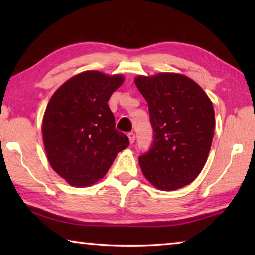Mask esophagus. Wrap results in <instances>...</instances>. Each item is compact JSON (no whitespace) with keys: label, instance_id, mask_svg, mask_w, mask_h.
<instances>
[{"label":"esophagus","instance_id":"1","mask_svg":"<svg viewBox=\"0 0 255 255\" xmlns=\"http://www.w3.org/2000/svg\"><path fill=\"white\" fill-rule=\"evenodd\" d=\"M128 138H129V141H130V144H133V141L136 139L135 132H128Z\"/></svg>","mask_w":255,"mask_h":255}]
</instances>
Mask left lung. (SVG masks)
<instances>
[{
    "mask_svg": "<svg viewBox=\"0 0 255 255\" xmlns=\"http://www.w3.org/2000/svg\"><path fill=\"white\" fill-rule=\"evenodd\" d=\"M147 101L153 141L138 157L154 187L173 191L191 183L205 166L215 130L213 103L199 85L173 73L138 76Z\"/></svg>",
    "mask_w": 255,
    "mask_h": 255,
    "instance_id": "8db88e82",
    "label": "left lung"
}]
</instances>
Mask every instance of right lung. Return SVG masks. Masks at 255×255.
Wrapping results in <instances>:
<instances>
[{"label": "right lung", "mask_w": 255, "mask_h": 255, "mask_svg": "<svg viewBox=\"0 0 255 255\" xmlns=\"http://www.w3.org/2000/svg\"><path fill=\"white\" fill-rule=\"evenodd\" d=\"M124 82L122 75L98 71L72 77L54 93L42 120V137L50 165L76 187L105 176L119 152L129 146L116 129L108 101Z\"/></svg>", "instance_id": "1"}]
</instances>
